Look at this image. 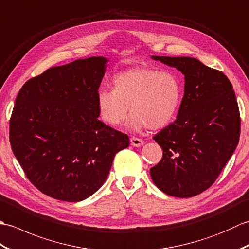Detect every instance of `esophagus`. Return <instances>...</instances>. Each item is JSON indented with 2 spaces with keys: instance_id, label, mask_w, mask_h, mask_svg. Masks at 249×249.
I'll return each mask as SVG.
<instances>
[{
  "instance_id": "esophagus-1",
  "label": "esophagus",
  "mask_w": 249,
  "mask_h": 249,
  "mask_svg": "<svg viewBox=\"0 0 249 249\" xmlns=\"http://www.w3.org/2000/svg\"><path fill=\"white\" fill-rule=\"evenodd\" d=\"M143 143H144V141L142 140V139H139V138H136V137H131L130 138V144L133 145V146H141V145H143Z\"/></svg>"
}]
</instances>
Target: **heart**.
Here are the masks:
<instances>
[{"mask_svg":"<svg viewBox=\"0 0 249 249\" xmlns=\"http://www.w3.org/2000/svg\"><path fill=\"white\" fill-rule=\"evenodd\" d=\"M182 97L176 73L140 66L118 73L112 89H99L96 106L100 119L113 127L124 123L130 108L131 128L160 129L176 118Z\"/></svg>","mask_w":249,"mask_h":249,"instance_id":"1","label":"heart"}]
</instances>
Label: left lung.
Here are the masks:
<instances>
[{
	"instance_id": "1",
	"label": "left lung",
	"mask_w": 249,
	"mask_h": 249,
	"mask_svg": "<svg viewBox=\"0 0 249 249\" xmlns=\"http://www.w3.org/2000/svg\"><path fill=\"white\" fill-rule=\"evenodd\" d=\"M152 59L176 67L185 76V84L177 120L154 137L163 153L151 168V178L169 196L194 197L216 181L239 143L235 93L223 72L195 57Z\"/></svg>"
}]
</instances>
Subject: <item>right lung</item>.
<instances>
[{"instance_id":"1","label":"right lung","mask_w":249,"mask_h":249,"mask_svg":"<svg viewBox=\"0 0 249 249\" xmlns=\"http://www.w3.org/2000/svg\"><path fill=\"white\" fill-rule=\"evenodd\" d=\"M109 60L92 56L54 66L26 81L16 98L9 141L41 193L78 202L102 187L127 135L106 125L96 96Z\"/></svg>"}]
</instances>
